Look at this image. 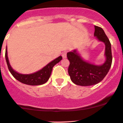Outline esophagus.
Masks as SVG:
<instances>
[{"instance_id":"esophagus-1","label":"esophagus","mask_w":123,"mask_h":123,"mask_svg":"<svg viewBox=\"0 0 123 123\" xmlns=\"http://www.w3.org/2000/svg\"><path fill=\"white\" fill-rule=\"evenodd\" d=\"M67 52H66V51H65V52H63L62 53V57L63 58H65L66 57H67Z\"/></svg>"}]
</instances>
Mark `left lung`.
Instances as JSON below:
<instances>
[{"instance_id": "obj_1", "label": "left lung", "mask_w": 123, "mask_h": 123, "mask_svg": "<svg viewBox=\"0 0 123 123\" xmlns=\"http://www.w3.org/2000/svg\"><path fill=\"white\" fill-rule=\"evenodd\" d=\"M94 36L105 45L106 61L103 65H94L82 59L76 50L67 53L69 61L68 74L75 84L82 86L95 85L102 81L109 71L112 63L111 43L102 28L95 26Z\"/></svg>"}]
</instances>
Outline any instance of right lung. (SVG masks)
I'll use <instances>...</instances> for the list:
<instances>
[{
    "label": "right lung",
    "instance_id": "add662e5",
    "mask_svg": "<svg viewBox=\"0 0 123 123\" xmlns=\"http://www.w3.org/2000/svg\"><path fill=\"white\" fill-rule=\"evenodd\" d=\"M5 60H6V64H7L10 72L15 79H17L19 82L27 84V85L38 86L42 85L48 81L50 76L53 67L56 63H58L61 60H62V56H58V58H56V59L47 64L42 69L34 73L30 74H19L14 71L12 68L11 67L9 62H8L6 49L5 50Z\"/></svg>",
    "mask_w": 123,
    "mask_h": 123
}]
</instances>
